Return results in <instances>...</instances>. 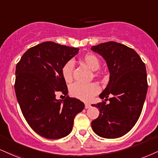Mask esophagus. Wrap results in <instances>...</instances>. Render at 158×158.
I'll use <instances>...</instances> for the list:
<instances>
[{"label": "esophagus", "instance_id": "obj_1", "mask_svg": "<svg viewBox=\"0 0 158 158\" xmlns=\"http://www.w3.org/2000/svg\"><path fill=\"white\" fill-rule=\"evenodd\" d=\"M89 107H90V104L86 103V104H85V109H88Z\"/></svg>", "mask_w": 158, "mask_h": 158}]
</instances>
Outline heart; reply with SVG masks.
Returning <instances> with one entry per match:
<instances>
[{
    "mask_svg": "<svg viewBox=\"0 0 158 158\" xmlns=\"http://www.w3.org/2000/svg\"><path fill=\"white\" fill-rule=\"evenodd\" d=\"M85 64L92 71H97L100 68V61L96 56L94 54H87L83 57ZM74 63L73 60H68L63 64L61 72L62 77L66 82H71L73 79V71ZM100 87L96 83L82 84L76 82L70 87V94L73 97L79 98L85 102H88L95 95L98 94Z\"/></svg>",
    "mask_w": 158,
    "mask_h": 158,
    "instance_id": "obj_1",
    "label": "heart"
}]
</instances>
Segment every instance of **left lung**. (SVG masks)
<instances>
[{
  "label": "left lung",
  "mask_w": 158,
  "mask_h": 158,
  "mask_svg": "<svg viewBox=\"0 0 158 158\" xmlns=\"http://www.w3.org/2000/svg\"><path fill=\"white\" fill-rule=\"evenodd\" d=\"M91 50L105 60L110 72L107 86L99 95L106 102L110 97V103L92 104L99 115L91 127L102 138H120L135 126L143 109L148 89L145 64L135 51L116 42L101 43Z\"/></svg>",
  "instance_id": "obj_1"
}]
</instances>
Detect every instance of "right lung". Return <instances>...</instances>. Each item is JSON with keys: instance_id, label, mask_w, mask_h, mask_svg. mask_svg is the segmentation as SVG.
Segmentation results:
<instances>
[{"instance_id": "obj_1", "label": "right lung", "mask_w": 158, "mask_h": 158, "mask_svg": "<svg viewBox=\"0 0 158 158\" xmlns=\"http://www.w3.org/2000/svg\"><path fill=\"white\" fill-rule=\"evenodd\" d=\"M78 48L45 42L28 49L17 64L15 90L23 115L31 129L48 139L71 133L77 114L85 104L67 96L63 64L79 53ZM66 98L57 100L56 93Z\"/></svg>"}]
</instances>
